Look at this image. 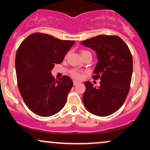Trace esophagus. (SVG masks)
Wrapping results in <instances>:
<instances>
[{"label": "esophagus", "instance_id": "esophagus-1", "mask_svg": "<svg viewBox=\"0 0 150 150\" xmlns=\"http://www.w3.org/2000/svg\"><path fill=\"white\" fill-rule=\"evenodd\" d=\"M79 83H80V82H77V81H76V80H74V81H73V85H78Z\"/></svg>", "mask_w": 150, "mask_h": 150}]
</instances>
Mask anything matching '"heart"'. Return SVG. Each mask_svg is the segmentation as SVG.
<instances>
[{
	"label": "heart",
	"mask_w": 150,
	"mask_h": 150,
	"mask_svg": "<svg viewBox=\"0 0 150 150\" xmlns=\"http://www.w3.org/2000/svg\"><path fill=\"white\" fill-rule=\"evenodd\" d=\"M80 54H81V56H82V57H83V56H85V55L91 54V53H90V52H89L88 51H86V50H81ZM70 75H71L73 77H75V78H77V79L80 78V77H81V74L80 72H79L77 70H75V69L72 70L71 71H70Z\"/></svg>",
	"instance_id": "heart-1"
}]
</instances>
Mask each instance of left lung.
Masks as SVG:
<instances>
[{
  "instance_id": "left-lung-1",
  "label": "left lung",
  "mask_w": 150,
  "mask_h": 150,
  "mask_svg": "<svg viewBox=\"0 0 150 150\" xmlns=\"http://www.w3.org/2000/svg\"><path fill=\"white\" fill-rule=\"evenodd\" d=\"M82 44L96 51L98 63L94 80L100 79V86L93 87L89 81L82 101L92 114L106 116L118 111L130 90L132 73V57L127 44L116 35L97 36L82 41Z\"/></svg>"
}]
</instances>
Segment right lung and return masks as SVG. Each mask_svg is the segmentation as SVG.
I'll return each instance as SVG.
<instances>
[{
	"label": "right lung",
	"mask_w": 150,
	"mask_h": 150,
	"mask_svg": "<svg viewBox=\"0 0 150 150\" xmlns=\"http://www.w3.org/2000/svg\"><path fill=\"white\" fill-rule=\"evenodd\" d=\"M74 43L36 32L19 46L15 56L18 88L27 107L38 116L56 114L66 103L73 81L67 75L56 80L51 71Z\"/></svg>",
	"instance_id": "right-lung-1"
}]
</instances>
